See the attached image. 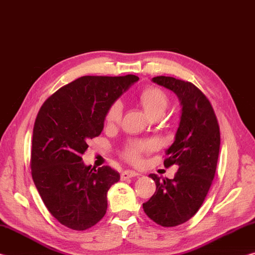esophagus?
Returning a JSON list of instances; mask_svg holds the SVG:
<instances>
[{
	"label": "esophagus",
	"mask_w": 255,
	"mask_h": 255,
	"mask_svg": "<svg viewBox=\"0 0 255 255\" xmlns=\"http://www.w3.org/2000/svg\"><path fill=\"white\" fill-rule=\"evenodd\" d=\"M140 175V173H138L136 171H130V170H127V171H124L122 173V180H127V179H130L133 178V176H138Z\"/></svg>",
	"instance_id": "34e87169"
}]
</instances>
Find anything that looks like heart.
<instances>
[{
	"label": "heart",
	"instance_id": "obj_1",
	"mask_svg": "<svg viewBox=\"0 0 255 255\" xmlns=\"http://www.w3.org/2000/svg\"><path fill=\"white\" fill-rule=\"evenodd\" d=\"M139 101L145 111L152 117L162 116L169 105V97L162 89L156 86H147L139 93ZM123 116L122 101H115L106 114V123L109 126L118 124ZM155 147L153 140H130L125 148L123 156L130 163H139L144 154Z\"/></svg>",
	"mask_w": 255,
	"mask_h": 255
}]
</instances>
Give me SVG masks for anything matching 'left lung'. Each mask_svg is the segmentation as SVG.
Listing matches in <instances>:
<instances>
[{
	"instance_id": "obj_1",
	"label": "left lung",
	"mask_w": 255,
	"mask_h": 255,
	"mask_svg": "<svg viewBox=\"0 0 255 255\" xmlns=\"http://www.w3.org/2000/svg\"><path fill=\"white\" fill-rule=\"evenodd\" d=\"M152 81L173 91L182 106L174 143L164 159V166L179 170L173 179L149 174L156 191L143 208L158 225L174 227L193 217L205 201L217 167L221 132L213 106L195 84L171 76Z\"/></svg>"
}]
</instances>
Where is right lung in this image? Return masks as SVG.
I'll return each instance as SVG.
<instances>
[{"instance_id": "obj_1", "label": "right lung", "mask_w": 255, "mask_h": 255, "mask_svg": "<svg viewBox=\"0 0 255 255\" xmlns=\"http://www.w3.org/2000/svg\"><path fill=\"white\" fill-rule=\"evenodd\" d=\"M136 75L82 76L41 106L33 126L30 166L49 213L71 230L85 231L107 213V192L120 174L110 166H86L82 155L99 136L106 114Z\"/></svg>"}]
</instances>
